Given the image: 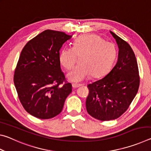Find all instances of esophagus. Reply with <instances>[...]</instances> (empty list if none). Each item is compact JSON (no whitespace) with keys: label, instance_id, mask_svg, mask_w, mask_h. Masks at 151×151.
Returning <instances> with one entry per match:
<instances>
[{"label":"esophagus","instance_id":"obj_1","mask_svg":"<svg viewBox=\"0 0 151 151\" xmlns=\"http://www.w3.org/2000/svg\"><path fill=\"white\" fill-rule=\"evenodd\" d=\"M73 87L74 88H78V87H80V86H81V85H78V84H73Z\"/></svg>","mask_w":151,"mask_h":151}]
</instances>
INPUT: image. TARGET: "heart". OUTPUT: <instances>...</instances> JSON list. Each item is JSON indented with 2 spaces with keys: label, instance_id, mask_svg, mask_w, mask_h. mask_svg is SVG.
Returning <instances> with one entry per match:
<instances>
[{
  "label": "heart",
  "instance_id": "1",
  "mask_svg": "<svg viewBox=\"0 0 151 151\" xmlns=\"http://www.w3.org/2000/svg\"><path fill=\"white\" fill-rule=\"evenodd\" d=\"M116 56L113 43L104 40L96 34H86L79 37L73 47H65L60 51L59 61L66 70H71L81 57V64L68 73V78L74 83L103 76L111 69Z\"/></svg>",
  "mask_w": 151,
  "mask_h": 151
}]
</instances>
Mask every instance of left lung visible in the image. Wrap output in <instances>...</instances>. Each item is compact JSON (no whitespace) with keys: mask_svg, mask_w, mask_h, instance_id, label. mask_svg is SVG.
Returning <instances> with one entry per match:
<instances>
[{"mask_svg":"<svg viewBox=\"0 0 151 151\" xmlns=\"http://www.w3.org/2000/svg\"><path fill=\"white\" fill-rule=\"evenodd\" d=\"M119 48L118 60L109 74L89 84L86 108L91 116L111 121L127 111L139 90L140 76L137 61L131 46L110 31Z\"/></svg>","mask_w":151,"mask_h":151,"instance_id":"left-lung-1","label":"left lung"}]
</instances>
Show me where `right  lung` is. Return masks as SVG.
<instances>
[{"label": "right lung", "mask_w": 151, "mask_h": 151, "mask_svg": "<svg viewBox=\"0 0 151 151\" xmlns=\"http://www.w3.org/2000/svg\"><path fill=\"white\" fill-rule=\"evenodd\" d=\"M72 36L46 30L22 48L14 74L18 96L27 112L48 119L62 111L65 99L72 92L60 69L59 50Z\"/></svg>", "instance_id": "right-lung-1"}]
</instances>
